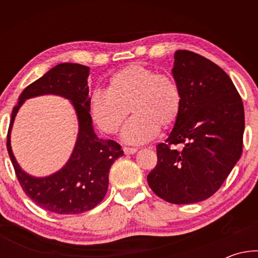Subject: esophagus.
Instances as JSON below:
<instances>
[{"label":"esophagus","mask_w":258,"mask_h":258,"mask_svg":"<svg viewBox=\"0 0 258 258\" xmlns=\"http://www.w3.org/2000/svg\"><path fill=\"white\" fill-rule=\"evenodd\" d=\"M123 150L125 155H134L135 152L138 151L137 148H127V147H124Z\"/></svg>","instance_id":"obj_1"}]
</instances>
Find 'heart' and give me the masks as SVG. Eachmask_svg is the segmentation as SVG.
Here are the masks:
<instances>
[{
	"label": "heart",
	"instance_id": "obj_1",
	"mask_svg": "<svg viewBox=\"0 0 258 258\" xmlns=\"http://www.w3.org/2000/svg\"><path fill=\"white\" fill-rule=\"evenodd\" d=\"M121 132L126 143L142 145L154 139L159 127L168 128L181 111L180 90L171 77L133 63L112 74L107 91H95L90 99L93 123L104 133L115 134L128 115Z\"/></svg>",
	"mask_w": 258,
	"mask_h": 258
}]
</instances>
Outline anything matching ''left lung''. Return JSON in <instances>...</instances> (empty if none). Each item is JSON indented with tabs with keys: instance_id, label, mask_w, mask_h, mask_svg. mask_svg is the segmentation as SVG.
<instances>
[{
	"instance_id": "obj_1",
	"label": "left lung",
	"mask_w": 258,
	"mask_h": 258,
	"mask_svg": "<svg viewBox=\"0 0 258 258\" xmlns=\"http://www.w3.org/2000/svg\"><path fill=\"white\" fill-rule=\"evenodd\" d=\"M172 74L181 93L180 116L157 146L158 161L147 180L166 202L199 203L220 189L241 156L243 104L228 74L195 52L177 50ZM178 143L182 151L169 148Z\"/></svg>"
}]
</instances>
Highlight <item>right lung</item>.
<instances>
[{
	"instance_id": "right-lung-1",
	"label": "right lung",
	"mask_w": 258,
	"mask_h": 258,
	"mask_svg": "<svg viewBox=\"0 0 258 258\" xmlns=\"http://www.w3.org/2000/svg\"><path fill=\"white\" fill-rule=\"evenodd\" d=\"M89 75L90 68L83 64H56L23 91L9 125L7 148L21 187L38 206L61 215L84 213L101 203L108 190L111 165L124 155L118 143L99 139L94 133L90 115ZM46 94L59 95L71 101L78 116L79 134L64 167L49 177L36 178L21 170L15 160L10 134L16 113L25 100Z\"/></svg>"
}]
</instances>
